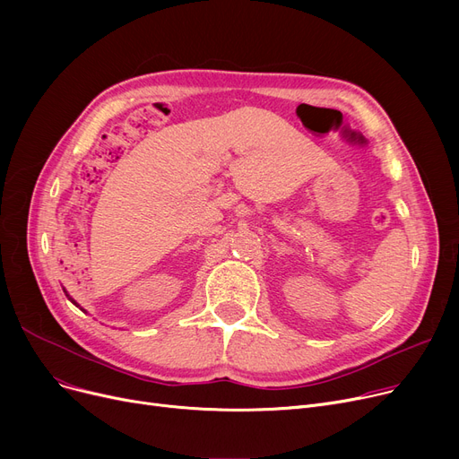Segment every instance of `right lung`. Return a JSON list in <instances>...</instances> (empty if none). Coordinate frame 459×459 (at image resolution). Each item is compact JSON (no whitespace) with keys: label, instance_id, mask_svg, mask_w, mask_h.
<instances>
[{"label":"right lung","instance_id":"right-lung-1","mask_svg":"<svg viewBox=\"0 0 459 459\" xmlns=\"http://www.w3.org/2000/svg\"><path fill=\"white\" fill-rule=\"evenodd\" d=\"M63 292H65V294H66V298H68V299H70V301H72V303H74V305H76V307H80V305H78V303H76V301H74V299H72V298H70V296H68V292H66V290H65V288H63ZM80 308H82V307H80ZM82 310H83V308H82ZM83 312H85V310H83Z\"/></svg>","mask_w":459,"mask_h":459}]
</instances>
